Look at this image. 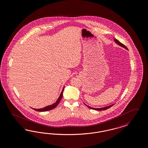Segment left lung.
<instances>
[{
	"instance_id": "1",
	"label": "left lung",
	"mask_w": 148,
	"mask_h": 148,
	"mask_svg": "<svg viewBox=\"0 0 148 148\" xmlns=\"http://www.w3.org/2000/svg\"><path fill=\"white\" fill-rule=\"evenodd\" d=\"M114 41L116 42V43L118 44V45H119V46H122L123 47H124V48H125V49H128V48L125 46L124 45H123V44H122L121 42H119L117 39H114ZM87 107H88V108H90V109H94V110H106V109H108L109 108H110L112 106H113L114 104H112V105H110V106H107V107H103V108H92V107H90V106H87V105H86V104H85Z\"/></svg>"
}]
</instances>
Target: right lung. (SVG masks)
I'll list each match as a JSON object with an SVG mask.
<instances>
[{"label":"right lung","instance_id":"right-lung-1","mask_svg":"<svg viewBox=\"0 0 148 148\" xmlns=\"http://www.w3.org/2000/svg\"><path fill=\"white\" fill-rule=\"evenodd\" d=\"M64 88L62 89V92H61V93L60 96L58 97V100L56 101V102L55 103L52 104L51 105L48 106H47V107H45L43 108H41V109H34V108H32V109H34V110H36V111H39V112H46V111H48V110H50L54 109L55 107H57V106L58 104V103H60V101L61 100V99H62V96H63V92H64Z\"/></svg>","mask_w":148,"mask_h":148}]
</instances>
